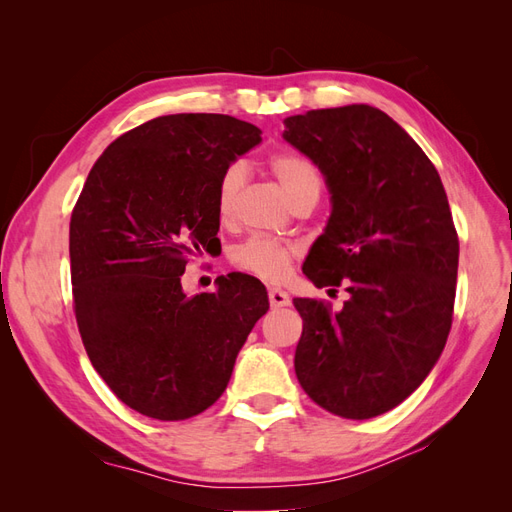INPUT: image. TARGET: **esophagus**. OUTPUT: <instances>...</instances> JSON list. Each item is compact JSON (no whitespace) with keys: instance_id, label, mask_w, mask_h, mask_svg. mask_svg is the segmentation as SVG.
Listing matches in <instances>:
<instances>
[{"instance_id":"esophagus-1","label":"esophagus","mask_w":512,"mask_h":512,"mask_svg":"<svg viewBox=\"0 0 512 512\" xmlns=\"http://www.w3.org/2000/svg\"><path fill=\"white\" fill-rule=\"evenodd\" d=\"M269 303L271 307H288L290 305L288 292H284L282 288H269Z\"/></svg>"}]
</instances>
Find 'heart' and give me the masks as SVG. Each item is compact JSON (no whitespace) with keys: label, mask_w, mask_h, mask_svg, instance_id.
Instances as JSON below:
<instances>
[{"label":"heart","mask_w":512,"mask_h":512,"mask_svg":"<svg viewBox=\"0 0 512 512\" xmlns=\"http://www.w3.org/2000/svg\"><path fill=\"white\" fill-rule=\"evenodd\" d=\"M269 168L277 183L282 185L292 205L305 196H320L322 179L316 164L305 158L299 151H277L269 158ZM245 185V166L230 164L220 181L218 192H215V213L222 222H230L237 209L239 194ZM294 250L288 243H282L269 237H252L245 243L237 245L230 254L232 265L237 269L260 277L265 282H280L290 271Z\"/></svg>","instance_id":"obj_1"}]
</instances>
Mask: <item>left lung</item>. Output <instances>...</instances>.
Wrapping results in <instances>:
<instances>
[{"instance_id": "8db88e82", "label": "left lung", "mask_w": 512, "mask_h": 512, "mask_svg": "<svg viewBox=\"0 0 512 512\" xmlns=\"http://www.w3.org/2000/svg\"><path fill=\"white\" fill-rule=\"evenodd\" d=\"M284 123L333 203L303 273L350 294L337 314L292 301L303 318L294 371L320 408L363 421L410 397L444 350L459 265L451 207L436 166L380 108H318Z\"/></svg>"}]
</instances>
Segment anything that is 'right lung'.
<instances>
[{
  "instance_id": "obj_1",
  "label": "right lung",
  "mask_w": 512,
  "mask_h": 512,
  "mask_svg": "<svg viewBox=\"0 0 512 512\" xmlns=\"http://www.w3.org/2000/svg\"><path fill=\"white\" fill-rule=\"evenodd\" d=\"M262 141L215 113L156 117L104 149L70 220L74 314L91 365L123 404L185 421L220 399L235 359L267 314L260 280L218 277L188 297L181 275L220 230L224 170Z\"/></svg>"
}]
</instances>
